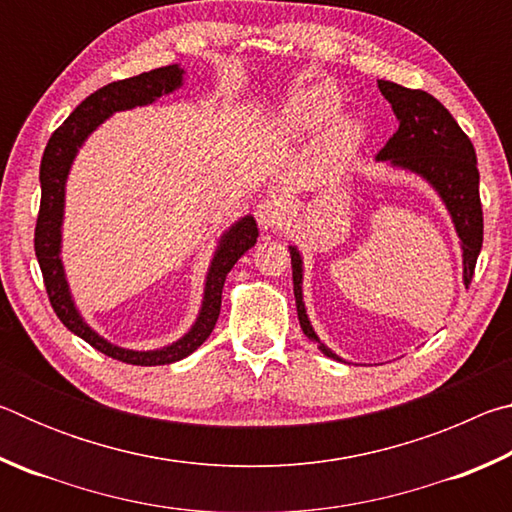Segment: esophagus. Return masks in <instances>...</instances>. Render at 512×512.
<instances>
[{
    "mask_svg": "<svg viewBox=\"0 0 512 512\" xmlns=\"http://www.w3.org/2000/svg\"><path fill=\"white\" fill-rule=\"evenodd\" d=\"M257 223L262 230H280L287 223V210H284L280 201L275 198H264L255 210Z\"/></svg>",
    "mask_w": 512,
    "mask_h": 512,
    "instance_id": "esophagus-1",
    "label": "esophagus"
}]
</instances>
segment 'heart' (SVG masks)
I'll use <instances>...</instances> for the list:
<instances>
[{
    "label": "heart",
    "mask_w": 512,
    "mask_h": 512,
    "mask_svg": "<svg viewBox=\"0 0 512 512\" xmlns=\"http://www.w3.org/2000/svg\"><path fill=\"white\" fill-rule=\"evenodd\" d=\"M341 108V94L329 83H316L293 97L282 112V124L291 133H314ZM359 140V126L352 119H336L327 131V146L336 153L350 151Z\"/></svg>",
    "instance_id": "obj_1"
}]
</instances>
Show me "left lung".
I'll return each mask as SVG.
<instances>
[{
	"label": "left lung",
	"mask_w": 512,
	"mask_h": 512,
	"mask_svg": "<svg viewBox=\"0 0 512 512\" xmlns=\"http://www.w3.org/2000/svg\"><path fill=\"white\" fill-rule=\"evenodd\" d=\"M381 94L393 106L400 128L377 153V160L391 162L393 167L418 173L420 178L436 189L443 198L447 212L452 214L454 228L463 248V282H472L476 257L483 244V210L479 198V169H476V153L461 126L449 115V110L422 90H409L391 81H377ZM291 250L293 268V296L302 332L329 359L341 361L339 354L327 348L311 327L305 302H302V257L296 246Z\"/></svg>",
	"instance_id": "1"
}]
</instances>
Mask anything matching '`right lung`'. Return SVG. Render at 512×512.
<instances>
[{
    "label": "right lung",
    "instance_id": "add662e5",
    "mask_svg": "<svg viewBox=\"0 0 512 512\" xmlns=\"http://www.w3.org/2000/svg\"><path fill=\"white\" fill-rule=\"evenodd\" d=\"M183 74L185 69L180 65H167L151 69V72H144L140 76H131V79L103 85L101 90L90 94L88 99L74 108L72 115L63 121V126L56 128L54 135L49 137L40 162L42 196L33 246H36V257L51 307H54L60 323L69 332L81 336L85 343H90L94 350L108 354V357L117 361L133 363V366H167V363L185 359L194 350L201 348L207 336L212 334L216 318H219L225 275L230 273V268L237 264V259L246 250L257 244L259 237L253 216H244L230 230L223 232L212 257L210 271H207L205 277L203 305L201 311H198L196 323L183 339L167 345V348L140 352L112 345L85 323L74 305L72 293H69L67 287L63 259H60V239H63L60 228H63L67 173L72 169L76 153H79L83 142L88 140V135L97 131V126L103 124L110 115H115L119 110H131L135 106H149V103L164 97V94L178 90L183 85Z\"/></svg>",
    "mask_w": 512,
    "mask_h": 512
}]
</instances>
